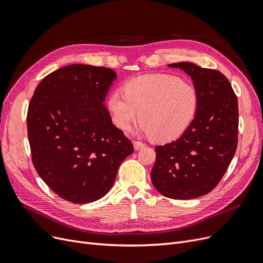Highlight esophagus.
Masks as SVG:
<instances>
[{"mask_svg": "<svg viewBox=\"0 0 263 263\" xmlns=\"http://www.w3.org/2000/svg\"><path fill=\"white\" fill-rule=\"evenodd\" d=\"M133 145H134V149L135 151H139V149H141V148H143L144 146H145V144H144L141 141H134L133 142Z\"/></svg>", "mask_w": 263, "mask_h": 263, "instance_id": "obj_1", "label": "esophagus"}]
</instances>
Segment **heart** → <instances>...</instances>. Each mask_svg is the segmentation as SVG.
I'll list each match as a JSON object with an SVG mask.
<instances>
[{"label":"heart","mask_w":263,"mask_h":263,"mask_svg":"<svg viewBox=\"0 0 263 263\" xmlns=\"http://www.w3.org/2000/svg\"><path fill=\"white\" fill-rule=\"evenodd\" d=\"M110 92L107 107L120 130L142 120L141 132L157 141L174 140L189 128L199 108V92L188 81L171 74L139 76Z\"/></svg>","instance_id":"b5f03b06"}]
</instances>
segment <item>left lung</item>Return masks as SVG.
Returning <instances> with one entry per match:
<instances>
[{
    "label": "left lung",
    "mask_w": 263,
    "mask_h": 263,
    "mask_svg": "<svg viewBox=\"0 0 263 263\" xmlns=\"http://www.w3.org/2000/svg\"><path fill=\"white\" fill-rule=\"evenodd\" d=\"M168 66L191 76L199 108L179 139L156 146L151 178L163 196L189 200L213 190L230 166L238 143V101L230 81L217 70L189 62Z\"/></svg>",
    "instance_id": "8db88e82"
}]
</instances>
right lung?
I'll use <instances>...</instances> for the list:
<instances>
[{"label": "right lung", "instance_id": "obj_1", "mask_svg": "<svg viewBox=\"0 0 263 263\" xmlns=\"http://www.w3.org/2000/svg\"><path fill=\"white\" fill-rule=\"evenodd\" d=\"M117 74L109 67L72 64L47 75L27 111L31 160L59 197L89 203L111 189L133 144L112 123L104 101Z\"/></svg>", "mask_w": 263, "mask_h": 263}]
</instances>
